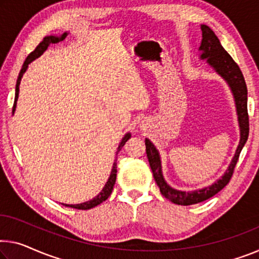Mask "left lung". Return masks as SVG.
<instances>
[{"label": "left lung", "mask_w": 259, "mask_h": 259, "mask_svg": "<svg viewBox=\"0 0 259 259\" xmlns=\"http://www.w3.org/2000/svg\"><path fill=\"white\" fill-rule=\"evenodd\" d=\"M201 32L202 39L199 51L200 53L201 60H207L208 65L225 79L227 84L229 85L232 90L234 99H235L236 112L238 119V126H240V143L236 149V153L234 155L232 162L226 170L220 180H218L212 185L206 186L204 189L194 190V191H180L172 189L168 183L164 181L162 174V165H161V157L158 154V150L155 148L150 140L146 139V153L148 157L150 168H152L154 180L160 188L161 193L166 199H169L171 202L177 205H193L207 200L208 198L213 197L219 191H221L225 186L228 184L230 178L233 176L234 169L240 156L241 150L243 148L246 140L249 137V116H248V90H246V84L243 77V74L237 66V63L233 60V58L227 53L226 50L222 47L215 33L210 30V27L201 24Z\"/></svg>", "instance_id": "8db88e82"}]
</instances>
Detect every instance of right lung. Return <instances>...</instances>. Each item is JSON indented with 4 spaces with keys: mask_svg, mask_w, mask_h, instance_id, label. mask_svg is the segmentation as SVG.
I'll return each mask as SVG.
<instances>
[{
    "mask_svg": "<svg viewBox=\"0 0 259 259\" xmlns=\"http://www.w3.org/2000/svg\"><path fill=\"white\" fill-rule=\"evenodd\" d=\"M67 32H65L63 34H61V37H57V35H47L42 39V41L39 44V45L35 47V50L33 52H31V53L27 55L26 60L24 61L23 63V67L21 71H19V75H18V78H17V83H16V93H15V103H14V107H13V113L15 112V109H16V103H17V99H18V94H19V84H21V81H22V77H23V74L25 73L27 67H29V63L32 62L34 59H37L40 57V55L44 53L47 50V47H49L51 44H57L59 41L63 40L67 37ZM131 138V133H126L125 137L122 138L121 142L119 143V147H118V150H117V154L120 152L122 147L126 143V141L128 140ZM114 161H117V158ZM116 178H117V163L114 162L113 163V166H112V171H111V175L109 177V180H107L106 184L103 190L99 192L96 197L94 199H91L89 201H85V202H82V204H76V205H67V204H62L65 206H68V207L71 208H76V209H90L95 207V206H97L99 204H102L103 201H105L107 198L110 197V194L112 193V190H113V186L116 184Z\"/></svg>",
    "mask_w": 259,
    "mask_h": 259,
    "instance_id": "add662e5",
    "label": "right lung"
}]
</instances>
